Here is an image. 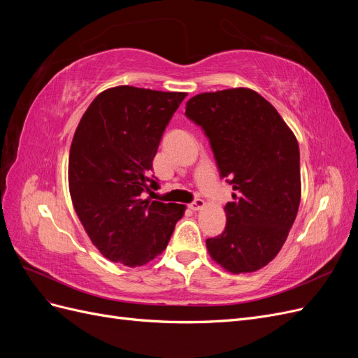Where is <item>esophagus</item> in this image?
<instances>
[{"label": "esophagus", "instance_id": "obj_1", "mask_svg": "<svg viewBox=\"0 0 358 358\" xmlns=\"http://www.w3.org/2000/svg\"><path fill=\"white\" fill-rule=\"evenodd\" d=\"M204 206V201L201 200V199H196L194 200L192 203H189V209H192V210H199V209H201Z\"/></svg>", "mask_w": 358, "mask_h": 358}]
</instances>
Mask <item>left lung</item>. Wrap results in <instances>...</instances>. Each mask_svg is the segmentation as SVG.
<instances>
[{"label":"left lung","instance_id":"obj_1","mask_svg":"<svg viewBox=\"0 0 358 358\" xmlns=\"http://www.w3.org/2000/svg\"><path fill=\"white\" fill-rule=\"evenodd\" d=\"M185 116L201 127L234 189L225 229L206 241L208 251L231 273L255 272L278 255L297 216V140L275 107L246 88L192 96Z\"/></svg>","mask_w":358,"mask_h":358}]
</instances>
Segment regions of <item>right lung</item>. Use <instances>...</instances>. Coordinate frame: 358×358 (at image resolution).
Here are the masks:
<instances>
[{"mask_svg": "<svg viewBox=\"0 0 358 358\" xmlns=\"http://www.w3.org/2000/svg\"><path fill=\"white\" fill-rule=\"evenodd\" d=\"M185 92L134 86L107 90L76 128L69 158L73 206L110 262L143 266L164 251L185 206L145 199L152 161Z\"/></svg>", "mask_w": 358, "mask_h": 358, "instance_id": "obj_1", "label": "right lung"}]
</instances>
